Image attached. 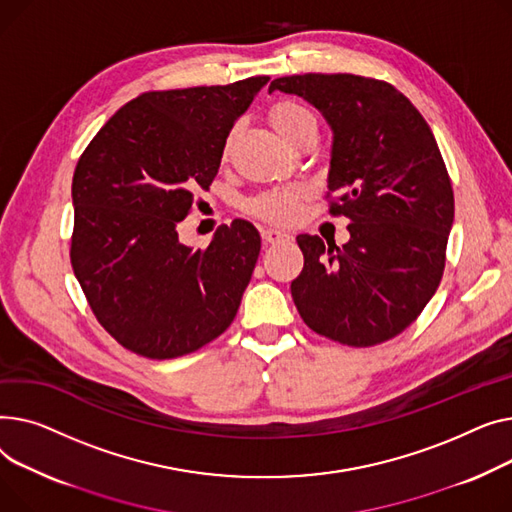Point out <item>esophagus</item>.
Masks as SVG:
<instances>
[{
  "mask_svg": "<svg viewBox=\"0 0 512 512\" xmlns=\"http://www.w3.org/2000/svg\"><path fill=\"white\" fill-rule=\"evenodd\" d=\"M262 239L266 244H277V242H285V239H289L291 235L281 231V229H275V227H264L262 231Z\"/></svg>",
  "mask_w": 512,
  "mask_h": 512,
  "instance_id": "34e87169",
  "label": "esophagus"
}]
</instances>
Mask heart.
<instances>
[{
  "label": "heart",
  "instance_id": "obj_1",
  "mask_svg": "<svg viewBox=\"0 0 512 512\" xmlns=\"http://www.w3.org/2000/svg\"><path fill=\"white\" fill-rule=\"evenodd\" d=\"M270 124L277 130V134L289 142L295 144L299 138L306 136L308 132L316 130V117L310 109L299 103H279L270 111ZM235 132H231L223 142V157L227 159L231 153ZM299 192L297 188H281V190H268L258 194L248 202L250 213L270 221V223H291L299 215Z\"/></svg>",
  "mask_w": 512,
  "mask_h": 512
}]
</instances>
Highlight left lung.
Listing matches in <instances>:
<instances>
[{
  "mask_svg": "<svg viewBox=\"0 0 512 512\" xmlns=\"http://www.w3.org/2000/svg\"><path fill=\"white\" fill-rule=\"evenodd\" d=\"M273 90L304 97L333 128L328 213L347 217L351 235L343 248L297 235V312L330 341L380 345L417 320L444 273L455 196L436 138L384 80L302 74L273 80Z\"/></svg>",
  "mask_w": 512,
  "mask_h": 512,
  "instance_id": "obj_1",
  "label": "left lung"
}]
</instances>
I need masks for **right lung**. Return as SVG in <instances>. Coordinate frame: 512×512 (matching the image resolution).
Here are the masks:
<instances>
[{"label": "right lung", "mask_w": 512, "mask_h": 512, "mask_svg": "<svg viewBox=\"0 0 512 512\" xmlns=\"http://www.w3.org/2000/svg\"><path fill=\"white\" fill-rule=\"evenodd\" d=\"M268 80L142 93L78 159L74 275L99 324L142 357L198 351L237 314L260 254L256 227L235 219L192 250L177 225L213 184L235 119Z\"/></svg>", "instance_id": "1"}]
</instances>
